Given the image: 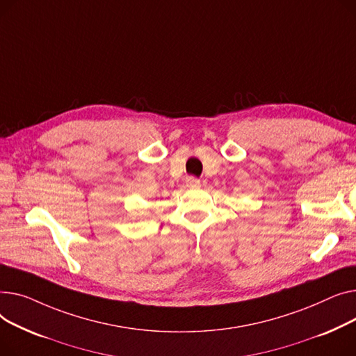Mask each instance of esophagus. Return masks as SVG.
I'll return each mask as SVG.
<instances>
[{
  "label": "esophagus",
  "instance_id": "esophagus-1",
  "mask_svg": "<svg viewBox=\"0 0 356 356\" xmlns=\"http://www.w3.org/2000/svg\"><path fill=\"white\" fill-rule=\"evenodd\" d=\"M185 182H186V186H188V188H198L200 184H201L200 179L195 178V177H188Z\"/></svg>",
  "mask_w": 356,
  "mask_h": 356
}]
</instances>
